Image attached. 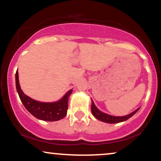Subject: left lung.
Instances as JSON below:
<instances>
[{"instance_id":"obj_1","label":"left lung","mask_w":161,"mask_h":161,"mask_svg":"<svg viewBox=\"0 0 161 161\" xmlns=\"http://www.w3.org/2000/svg\"><path fill=\"white\" fill-rule=\"evenodd\" d=\"M139 108H137V109L135 110L134 112H132L130 114H127V115L113 116V115H111V114L104 113V112H101V110H99L97 106H95V104L94 103L92 99L91 111H92V113L93 114V116L95 117V118H97V120H101V121H103L104 123H107V124H118V123L126 121V120H128V119L130 118L131 117L134 115V114L138 111Z\"/></svg>"}]
</instances>
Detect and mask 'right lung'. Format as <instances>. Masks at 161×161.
<instances>
[{"instance_id": "obj_1", "label": "right lung", "mask_w": 161, "mask_h": 161, "mask_svg": "<svg viewBox=\"0 0 161 161\" xmlns=\"http://www.w3.org/2000/svg\"><path fill=\"white\" fill-rule=\"evenodd\" d=\"M15 84L18 95L25 108L30 113L39 120L45 121H57L66 115L68 100L72 89L69 90L60 100L54 102H41L35 101L25 95L22 91L18 79V72L15 74Z\"/></svg>"}]
</instances>
